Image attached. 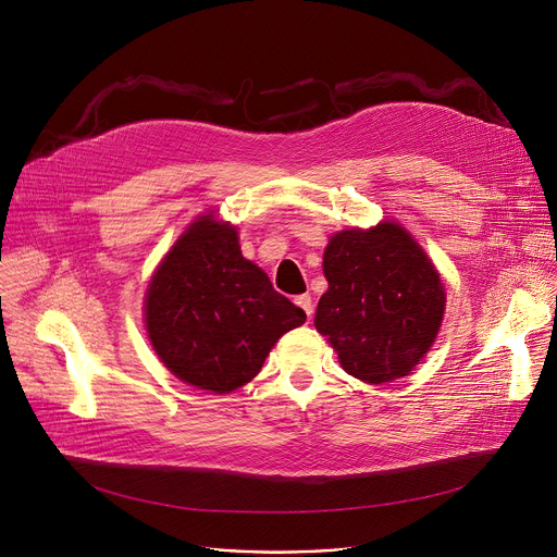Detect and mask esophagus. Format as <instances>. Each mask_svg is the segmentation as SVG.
<instances>
[{
	"label": "esophagus",
	"instance_id": "1",
	"mask_svg": "<svg viewBox=\"0 0 557 557\" xmlns=\"http://www.w3.org/2000/svg\"><path fill=\"white\" fill-rule=\"evenodd\" d=\"M295 304L310 317L312 314V297L308 295V293H304V295H297L295 297Z\"/></svg>",
	"mask_w": 557,
	"mask_h": 557
}]
</instances>
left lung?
<instances>
[{"mask_svg": "<svg viewBox=\"0 0 557 557\" xmlns=\"http://www.w3.org/2000/svg\"><path fill=\"white\" fill-rule=\"evenodd\" d=\"M329 290L314 329L329 337L342 368L372 385L412 372L434 344L445 290L414 237L396 222L348 228L324 251Z\"/></svg>", "mask_w": 557, "mask_h": 557, "instance_id": "1", "label": "left lung"}]
</instances>
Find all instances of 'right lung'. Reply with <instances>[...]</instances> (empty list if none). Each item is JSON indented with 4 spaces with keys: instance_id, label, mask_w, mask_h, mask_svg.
Segmentation results:
<instances>
[{
    "instance_id": "add662e5",
    "label": "right lung",
    "mask_w": 557,
    "mask_h": 557,
    "mask_svg": "<svg viewBox=\"0 0 557 557\" xmlns=\"http://www.w3.org/2000/svg\"><path fill=\"white\" fill-rule=\"evenodd\" d=\"M306 312L243 258L228 222L200 215L156 269L145 326L161 361L185 383L215 394L249 383L275 342Z\"/></svg>"
}]
</instances>
